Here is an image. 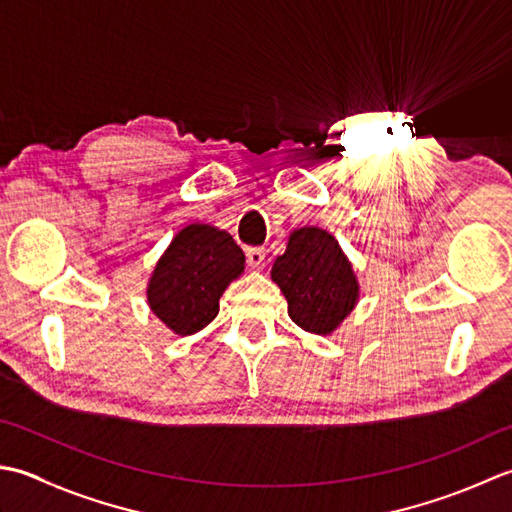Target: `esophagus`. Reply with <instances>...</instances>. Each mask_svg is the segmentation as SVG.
I'll return each instance as SVG.
<instances>
[{
    "mask_svg": "<svg viewBox=\"0 0 512 512\" xmlns=\"http://www.w3.org/2000/svg\"><path fill=\"white\" fill-rule=\"evenodd\" d=\"M247 265L252 269H263L265 265V249L263 247H249L247 249Z\"/></svg>",
    "mask_w": 512,
    "mask_h": 512,
    "instance_id": "34e87169",
    "label": "esophagus"
}]
</instances>
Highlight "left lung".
Segmentation results:
<instances>
[{"instance_id":"8db88e82","label":"left lung","mask_w":512,"mask_h":512,"mask_svg":"<svg viewBox=\"0 0 512 512\" xmlns=\"http://www.w3.org/2000/svg\"><path fill=\"white\" fill-rule=\"evenodd\" d=\"M271 280L287 298V314L300 329L331 336L356 309L360 283L351 260L327 229L305 225L289 234Z\"/></svg>"}]
</instances>
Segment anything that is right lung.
<instances>
[{"label": "right lung", "mask_w": 512, "mask_h": 512, "mask_svg": "<svg viewBox=\"0 0 512 512\" xmlns=\"http://www.w3.org/2000/svg\"><path fill=\"white\" fill-rule=\"evenodd\" d=\"M245 271V254L225 229L185 225L156 260L148 305L176 336H194L218 316V300Z\"/></svg>", "instance_id": "add662e5"}]
</instances>
